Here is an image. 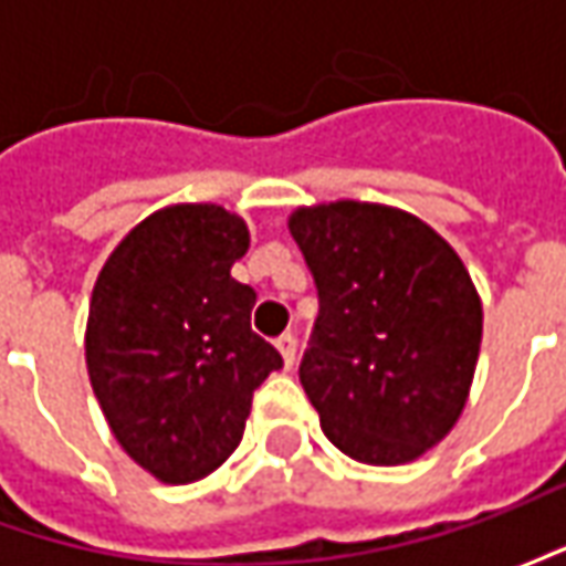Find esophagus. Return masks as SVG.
Masks as SVG:
<instances>
[{"label": "esophagus", "instance_id": "1", "mask_svg": "<svg viewBox=\"0 0 566 566\" xmlns=\"http://www.w3.org/2000/svg\"><path fill=\"white\" fill-rule=\"evenodd\" d=\"M276 349H280V356H283V361H286V365H293L295 361V334H290V331H286V334H280V337H276Z\"/></svg>", "mask_w": 566, "mask_h": 566}]
</instances>
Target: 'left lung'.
Listing matches in <instances>:
<instances>
[{
	"mask_svg": "<svg viewBox=\"0 0 566 566\" xmlns=\"http://www.w3.org/2000/svg\"><path fill=\"white\" fill-rule=\"evenodd\" d=\"M290 232L317 286L298 380L334 444L400 467L444 441L467 406L482 298L460 254L400 207H295Z\"/></svg>",
	"mask_w": 566,
	"mask_h": 566,
	"instance_id": "obj_1",
	"label": "left lung"
}]
</instances>
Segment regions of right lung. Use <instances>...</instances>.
Returning <instances> with one entry per match:
<instances>
[{"label":"right lung","instance_id":"add662e5","mask_svg":"<svg viewBox=\"0 0 566 566\" xmlns=\"http://www.w3.org/2000/svg\"><path fill=\"white\" fill-rule=\"evenodd\" d=\"M249 227L220 205L154 210L106 258L84 334L99 409L164 485L223 467L251 397L283 359L251 331L254 290L232 280Z\"/></svg>","mask_w":566,"mask_h":566}]
</instances>
